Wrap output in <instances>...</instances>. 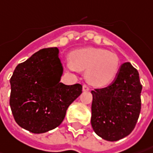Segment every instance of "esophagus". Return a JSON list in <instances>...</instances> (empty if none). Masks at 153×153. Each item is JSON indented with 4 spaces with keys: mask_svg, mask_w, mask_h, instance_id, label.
<instances>
[{
    "mask_svg": "<svg viewBox=\"0 0 153 153\" xmlns=\"http://www.w3.org/2000/svg\"><path fill=\"white\" fill-rule=\"evenodd\" d=\"M83 91H90V87L87 85H83Z\"/></svg>",
    "mask_w": 153,
    "mask_h": 153,
    "instance_id": "esophagus-1",
    "label": "esophagus"
}]
</instances>
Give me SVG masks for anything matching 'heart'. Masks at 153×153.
Wrapping results in <instances>:
<instances>
[{"mask_svg": "<svg viewBox=\"0 0 153 153\" xmlns=\"http://www.w3.org/2000/svg\"><path fill=\"white\" fill-rule=\"evenodd\" d=\"M68 67L70 70H85L88 82L104 86L115 79L120 68V60L116 54L106 50L83 48L71 53Z\"/></svg>", "mask_w": 153, "mask_h": 153, "instance_id": "b5f03b06", "label": "heart"}]
</instances>
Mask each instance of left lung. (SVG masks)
Listing matches in <instances>:
<instances>
[{
	"label": "left lung",
	"mask_w": 153,
	"mask_h": 153,
	"mask_svg": "<svg viewBox=\"0 0 153 153\" xmlns=\"http://www.w3.org/2000/svg\"><path fill=\"white\" fill-rule=\"evenodd\" d=\"M141 90L137 69L125 62L110 85L91 91V123L98 136L116 141L134 130L141 109Z\"/></svg>",
	"instance_id": "8db88e82"
}]
</instances>
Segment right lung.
I'll return each mask as SVG.
<instances>
[{"mask_svg":"<svg viewBox=\"0 0 153 153\" xmlns=\"http://www.w3.org/2000/svg\"><path fill=\"white\" fill-rule=\"evenodd\" d=\"M57 48L43 49L16 67L10 79L11 110L21 128L34 134L62 123L68 106L82 93V85L60 82L62 66Z\"/></svg>","mask_w":153,"mask_h":153,"instance_id":"add662e5","label":"right lung"}]
</instances>
